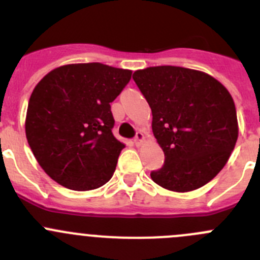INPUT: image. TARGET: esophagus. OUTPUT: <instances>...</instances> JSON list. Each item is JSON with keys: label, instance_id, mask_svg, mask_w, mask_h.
Masks as SVG:
<instances>
[{"label": "esophagus", "instance_id": "1", "mask_svg": "<svg viewBox=\"0 0 260 260\" xmlns=\"http://www.w3.org/2000/svg\"><path fill=\"white\" fill-rule=\"evenodd\" d=\"M133 141H135L136 146H141L143 143V141H145V136H143L142 132H137L135 138H133Z\"/></svg>", "mask_w": 260, "mask_h": 260}]
</instances>
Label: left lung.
<instances>
[{"instance_id": "8db88e82", "label": "left lung", "mask_w": 260, "mask_h": 260, "mask_svg": "<svg viewBox=\"0 0 260 260\" xmlns=\"http://www.w3.org/2000/svg\"><path fill=\"white\" fill-rule=\"evenodd\" d=\"M133 80L151 107L152 131L165 153L164 166L151 179L177 192L206 185L238 140L229 91L205 73L171 65L137 70Z\"/></svg>"}]
</instances>
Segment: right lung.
Segmentation results:
<instances>
[{
    "label": "right lung",
    "instance_id": "right-lung-1",
    "mask_svg": "<svg viewBox=\"0 0 260 260\" xmlns=\"http://www.w3.org/2000/svg\"><path fill=\"white\" fill-rule=\"evenodd\" d=\"M131 75V70L86 62L56 68L39 81L28 101L26 138L52 180L75 191L111 180L124 148L112 132L111 103Z\"/></svg>",
    "mask_w": 260,
    "mask_h": 260
}]
</instances>
